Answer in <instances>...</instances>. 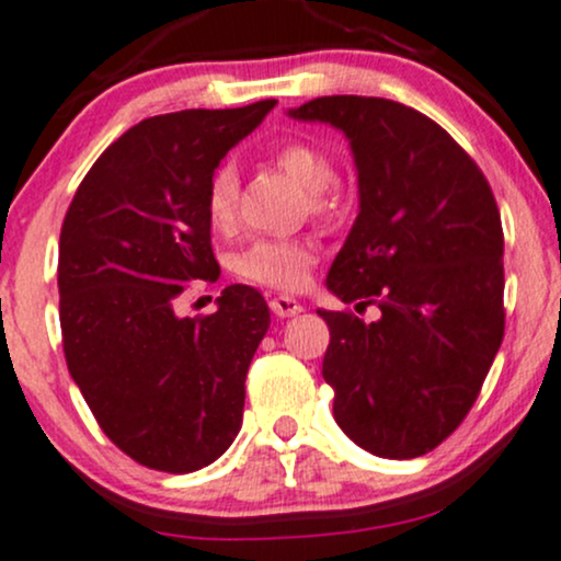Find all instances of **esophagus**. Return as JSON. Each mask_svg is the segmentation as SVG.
I'll return each mask as SVG.
<instances>
[{
	"mask_svg": "<svg viewBox=\"0 0 561 561\" xmlns=\"http://www.w3.org/2000/svg\"><path fill=\"white\" fill-rule=\"evenodd\" d=\"M268 306H271V311H274L279 319H290V317H295V313L304 311L300 300L290 298V295H274V298L268 300Z\"/></svg>",
	"mask_w": 561,
	"mask_h": 561,
	"instance_id": "1",
	"label": "esophagus"
}]
</instances>
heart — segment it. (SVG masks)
Returning <instances> with one entry per match:
<instances>
[{"label":"heart","mask_w":561,"mask_h":561,"mask_svg":"<svg viewBox=\"0 0 561 561\" xmlns=\"http://www.w3.org/2000/svg\"><path fill=\"white\" fill-rule=\"evenodd\" d=\"M271 162L309 194L313 215H330V188L337 172L328 151L309 140H285L271 151ZM239 178L231 164H220L210 175L205 194L207 220L218 233H229L237 224ZM317 261L313 244L306 239H257L233 257V274L271 290H298Z\"/></svg>","instance_id":"heart-1"}]
</instances>
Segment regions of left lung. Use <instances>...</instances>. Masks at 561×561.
<instances>
[{
  "mask_svg": "<svg viewBox=\"0 0 561 561\" xmlns=\"http://www.w3.org/2000/svg\"><path fill=\"white\" fill-rule=\"evenodd\" d=\"M293 119L346 133L359 215L328 287L356 311H319L332 415L380 458L434 450L463 423L503 341V226L488 178L434 119L365 95L313 98Z\"/></svg>",
  "mask_w": 561,
  "mask_h": 561,
  "instance_id": "1",
  "label": "left lung"
}]
</instances>
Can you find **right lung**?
Masks as SVG:
<instances>
[{
    "label": "right lung",
    "mask_w": 561,
    "mask_h": 561,
    "mask_svg": "<svg viewBox=\"0 0 561 561\" xmlns=\"http://www.w3.org/2000/svg\"><path fill=\"white\" fill-rule=\"evenodd\" d=\"M274 98L144 119L98 157L60 229L64 354L103 434L146 469L199 471L242 428L244 378L271 313L231 285L218 311L178 317L191 282H215L205 210L220 159Z\"/></svg>",
    "instance_id": "add662e5"
}]
</instances>
